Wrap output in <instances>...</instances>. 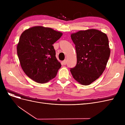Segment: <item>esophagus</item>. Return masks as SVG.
I'll use <instances>...</instances> for the list:
<instances>
[{"label": "esophagus", "mask_w": 125, "mask_h": 125, "mask_svg": "<svg viewBox=\"0 0 125 125\" xmlns=\"http://www.w3.org/2000/svg\"><path fill=\"white\" fill-rule=\"evenodd\" d=\"M62 64L63 65H65L66 64V62H67V61H66V60H64L63 61H62Z\"/></svg>", "instance_id": "esophagus-1"}]
</instances>
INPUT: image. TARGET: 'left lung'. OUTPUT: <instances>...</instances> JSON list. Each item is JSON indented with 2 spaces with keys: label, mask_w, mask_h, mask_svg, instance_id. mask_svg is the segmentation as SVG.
<instances>
[{
  "label": "left lung",
  "mask_w": 125,
  "mask_h": 125,
  "mask_svg": "<svg viewBox=\"0 0 125 125\" xmlns=\"http://www.w3.org/2000/svg\"><path fill=\"white\" fill-rule=\"evenodd\" d=\"M71 38L75 45L77 62L70 72L79 83L89 85L101 76L106 67L111 52L107 36L91 29L72 33Z\"/></svg>",
  "instance_id": "8db88e82"
}]
</instances>
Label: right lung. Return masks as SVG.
<instances>
[{
  "instance_id": "add662e5",
  "label": "right lung",
  "mask_w": 125,
  "mask_h": 125,
  "mask_svg": "<svg viewBox=\"0 0 125 125\" xmlns=\"http://www.w3.org/2000/svg\"><path fill=\"white\" fill-rule=\"evenodd\" d=\"M62 33L50 28L35 26L24 31L17 44L22 70L32 80L45 83L54 79L61 67L52 44Z\"/></svg>"
}]
</instances>
